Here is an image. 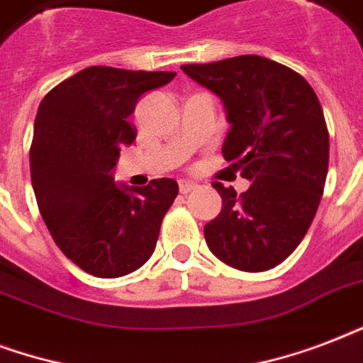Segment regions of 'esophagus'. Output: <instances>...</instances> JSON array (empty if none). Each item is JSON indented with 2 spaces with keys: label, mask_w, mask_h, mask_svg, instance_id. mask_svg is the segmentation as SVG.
I'll use <instances>...</instances> for the list:
<instances>
[{
  "label": "esophagus",
  "mask_w": 363,
  "mask_h": 363,
  "mask_svg": "<svg viewBox=\"0 0 363 363\" xmlns=\"http://www.w3.org/2000/svg\"><path fill=\"white\" fill-rule=\"evenodd\" d=\"M198 188V184L192 181H181L179 182V190H181V194H190L192 190H196Z\"/></svg>",
  "instance_id": "1"
}]
</instances>
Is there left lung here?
I'll return each instance as SVG.
<instances>
[{
	"label": "left lung",
	"instance_id": "8db88e82",
	"mask_svg": "<svg viewBox=\"0 0 363 363\" xmlns=\"http://www.w3.org/2000/svg\"><path fill=\"white\" fill-rule=\"evenodd\" d=\"M218 96L230 130L222 154L250 181L247 192L213 182L222 211L205 224L207 247L235 269L267 271L296 250L320 203L330 135L315 90L262 56L181 65Z\"/></svg>",
	"mask_w": 363,
	"mask_h": 363
}]
</instances>
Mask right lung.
<instances>
[{
  "mask_svg": "<svg viewBox=\"0 0 363 363\" xmlns=\"http://www.w3.org/2000/svg\"><path fill=\"white\" fill-rule=\"evenodd\" d=\"M175 79L171 71L94 65L60 82L37 109L30 148L31 184L54 242L94 277L116 279L152 256L179 184H116L122 147L135 141L128 122L137 99Z\"/></svg>",
  "mask_w": 363,
  "mask_h": 363,
  "instance_id": "1",
  "label": "right lung"
}]
</instances>
